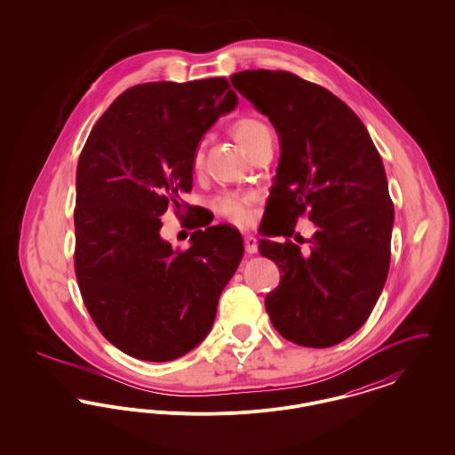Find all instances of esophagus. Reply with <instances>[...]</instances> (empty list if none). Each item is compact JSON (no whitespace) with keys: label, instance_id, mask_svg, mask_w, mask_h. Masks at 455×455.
Listing matches in <instances>:
<instances>
[{"label":"esophagus","instance_id":"1","mask_svg":"<svg viewBox=\"0 0 455 455\" xmlns=\"http://www.w3.org/2000/svg\"><path fill=\"white\" fill-rule=\"evenodd\" d=\"M243 245H245V252L247 254H256L258 252V240L252 235H247L243 238Z\"/></svg>","mask_w":455,"mask_h":455}]
</instances>
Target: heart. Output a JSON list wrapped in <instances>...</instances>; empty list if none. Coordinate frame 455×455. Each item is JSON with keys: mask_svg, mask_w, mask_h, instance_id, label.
<instances>
[{"mask_svg": "<svg viewBox=\"0 0 455 455\" xmlns=\"http://www.w3.org/2000/svg\"><path fill=\"white\" fill-rule=\"evenodd\" d=\"M234 136L237 138L238 143L247 150V153L252 156L254 153L259 150L260 145L271 138L269 128L260 123L258 119H238L234 124ZM204 162V152L203 147H196L195 155H193V169L199 171ZM251 203L252 197L242 193H223L213 199V208L217 210L221 217L228 218L234 223H245L251 218Z\"/></svg>", "mask_w": 455, "mask_h": 455, "instance_id": "b5f03b06", "label": "heart"}]
</instances>
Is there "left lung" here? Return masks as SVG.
Returning <instances> with one entry per match:
<instances>
[{
  "instance_id": "8db88e82",
  "label": "left lung",
  "mask_w": 455,
  "mask_h": 455,
  "mask_svg": "<svg viewBox=\"0 0 455 455\" xmlns=\"http://www.w3.org/2000/svg\"><path fill=\"white\" fill-rule=\"evenodd\" d=\"M230 82L269 119L282 148L259 252L283 276L266 310L284 339L334 347L365 324L387 280L394 208L382 158L360 117L329 90L269 69ZM305 211L316 232L302 253L289 237Z\"/></svg>"
}]
</instances>
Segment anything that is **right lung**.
<instances>
[{
    "instance_id": "add662e5",
    "label": "right lung",
    "mask_w": 455,
    "mask_h": 455,
    "mask_svg": "<svg viewBox=\"0 0 455 455\" xmlns=\"http://www.w3.org/2000/svg\"><path fill=\"white\" fill-rule=\"evenodd\" d=\"M237 102L227 78L136 85L104 112L80 155L76 280L104 338L138 360L171 362L197 347L243 256L228 225L196 230L186 251L160 237V217L191 193L203 134Z\"/></svg>"
}]
</instances>
